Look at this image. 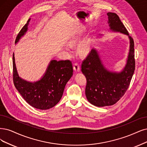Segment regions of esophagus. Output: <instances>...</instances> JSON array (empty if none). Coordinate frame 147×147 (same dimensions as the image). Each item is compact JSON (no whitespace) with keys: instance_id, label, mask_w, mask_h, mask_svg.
Instances as JSON below:
<instances>
[{"instance_id":"34e87169","label":"esophagus","mask_w":147,"mask_h":147,"mask_svg":"<svg viewBox=\"0 0 147 147\" xmlns=\"http://www.w3.org/2000/svg\"><path fill=\"white\" fill-rule=\"evenodd\" d=\"M73 69L76 72H79L80 70V66L78 63H74L73 64Z\"/></svg>"}]
</instances>
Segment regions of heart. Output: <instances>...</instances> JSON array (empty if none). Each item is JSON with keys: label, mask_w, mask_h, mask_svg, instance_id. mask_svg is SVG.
<instances>
[{"label": "heart", "mask_w": 147, "mask_h": 147, "mask_svg": "<svg viewBox=\"0 0 147 147\" xmlns=\"http://www.w3.org/2000/svg\"><path fill=\"white\" fill-rule=\"evenodd\" d=\"M76 42V40L71 39L69 41V45L72 46L74 44H75ZM66 50L67 51H69V47H66ZM89 51H90V46L88 45V42L86 41L82 42L78 47V52L81 56L86 55V54L89 53Z\"/></svg>", "instance_id": "obj_1"}]
</instances>
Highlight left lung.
<instances>
[{"label": "left lung", "instance_id": "obj_1", "mask_svg": "<svg viewBox=\"0 0 147 147\" xmlns=\"http://www.w3.org/2000/svg\"><path fill=\"white\" fill-rule=\"evenodd\" d=\"M107 15L110 30L128 36L129 50L125 66L119 73L108 70L94 48L83 61L81 71L86 79V97L91 104L99 107L113 105L120 100L129 87L135 69L133 38L116 13L109 12Z\"/></svg>", "mask_w": 147, "mask_h": 147}]
</instances>
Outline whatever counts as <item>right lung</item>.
<instances>
[{
    "label": "right lung",
    "instance_id": "1",
    "mask_svg": "<svg viewBox=\"0 0 147 147\" xmlns=\"http://www.w3.org/2000/svg\"><path fill=\"white\" fill-rule=\"evenodd\" d=\"M30 19L19 32L15 43L26 32ZM13 68L15 87L28 104L39 110L50 109L57 104L62 98L65 85L73 74L72 63L69 60L59 61L52 60L39 80L28 82L19 76L14 53Z\"/></svg>",
    "mask_w": 147,
    "mask_h": 147
}]
</instances>
